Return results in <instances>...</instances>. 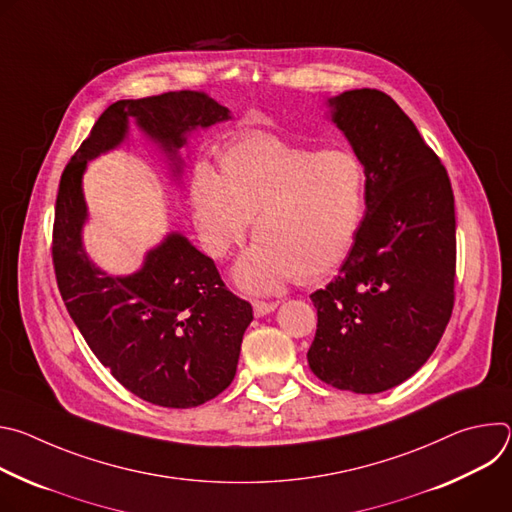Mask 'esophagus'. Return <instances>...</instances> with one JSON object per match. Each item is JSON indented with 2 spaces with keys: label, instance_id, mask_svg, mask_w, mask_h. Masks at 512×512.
I'll return each instance as SVG.
<instances>
[{
  "label": "esophagus",
  "instance_id": "1",
  "mask_svg": "<svg viewBox=\"0 0 512 512\" xmlns=\"http://www.w3.org/2000/svg\"><path fill=\"white\" fill-rule=\"evenodd\" d=\"M277 308V302H253V312L257 318L271 314Z\"/></svg>",
  "mask_w": 512,
  "mask_h": 512
}]
</instances>
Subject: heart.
Segmentation results:
<instances>
[{
    "instance_id": "heart-1",
    "label": "heart",
    "mask_w": 512,
    "mask_h": 512,
    "mask_svg": "<svg viewBox=\"0 0 512 512\" xmlns=\"http://www.w3.org/2000/svg\"><path fill=\"white\" fill-rule=\"evenodd\" d=\"M190 206L202 247L216 259L245 239L253 216L257 239L235 279L253 294H271L346 259L367 214V168L346 148L247 133L223 152L221 174L208 162L194 166Z\"/></svg>"
}]
</instances>
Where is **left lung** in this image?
I'll list each match as a JSON object with an SVG mask.
<instances>
[{"label": "left lung", "mask_w": 512, "mask_h": 512, "mask_svg": "<svg viewBox=\"0 0 512 512\" xmlns=\"http://www.w3.org/2000/svg\"><path fill=\"white\" fill-rule=\"evenodd\" d=\"M328 107L367 168V214L338 277L310 296L318 328L308 362L326 385L373 395L415 375L450 322L454 192L389 95L354 89Z\"/></svg>", "instance_id": "left-lung-1"}]
</instances>
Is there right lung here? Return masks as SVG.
Returning a JSON list of instances; mask_svg holds the SVG:
<instances>
[{"label": "right lung", "instance_id": "obj_1", "mask_svg": "<svg viewBox=\"0 0 512 512\" xmlns=\"http://www.w3.org/2000/svg\"><path fill=\"white\" fill-rule=\"evenodd\" d=\"M227 119V107L196 91L117 101L97 119L58 186L52 261L64 306L103 367L127 391L160 407H196L233 383L253 308L180 233L166 235L131 275L99 269L83 247L89 218L83 174L87 162L125 141L135 121L180 176L188 135Z\"/></svg>", "mask_w": 512, "mask_h": 512}]
</instances>
